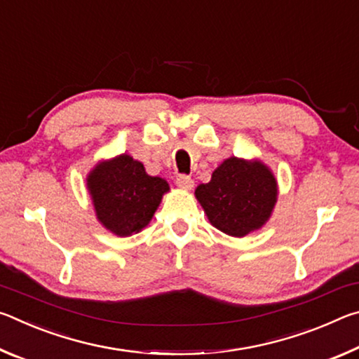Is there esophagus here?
<instances>
[{
	"mask_svg": "<svg viewBox=\"0 0 359 359\" xmlns=\"http://www.w3.org/2000/svg\"><path fill=\"white\" fill-rule=\"evenodd\" d=\"M175 184H177L179 188H184V190H191L193 188V179L190 177V175L187 174H180L177 180H175Z\"/></svg>",
	"mask_w": 359,
	"mask_h": 359,
	"instance_id": "1",
	"label": "esophagus"
}]
</instances>
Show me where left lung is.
<instances>
[{
    "instance_id": "obj_1",
    "label": "left lung",
    "mask_w": 359,
    "mask_h": 359,
    "mask_svg": "<svg viewBox=\"0 0 359 359\" xmlns=\"http://www.w3.org/2000/svg\"><path fill=\"white\" fill-rule=\"evenodd\" d=\"M198 201L217 229L242 238L263 226L274 209L277 182L259 161L228 158L214 172L209 184L196 188Z\"/></svg>"
}]
</instances>
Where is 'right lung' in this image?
Masks as SVG:
<instances>
[{
	"mask_svg": "<svg viewBox=\"0 0 359 359\" xmlns=\"http://www.w3.org/2000/svg\"><path fill=\"white\" fill-rule=\"evenodd\" d=\"M87 182L98 220L121 238L147 226L169 190L166 180L145 174L142 163L130 155L101 163Z\"/></svg>",
	"mask_w": 359,
	"mask_h": 359,
	"instance_id": "add662e5",
	"label": "right lung"
}]
</instances>
